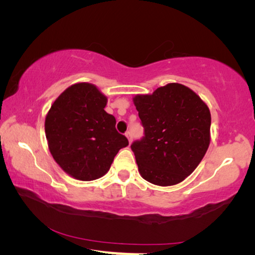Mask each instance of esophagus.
I'll list each match as a JSON object with an SVG mask.
<instances>
[{
    "label": "esophagus",
    "instance_id": "34e87169",
    "mask_svg": "<svg viewBox=\"0 0 255 255\" xmlns=\"http://www.w3.org/2000/svg\"><path fill=\"white\" fill-rule=\"evenodd\" d=\"M126 137L128 138L129 143H131V140H132V136H131V132H130V131H127V132H126Z\"/></svg>",
    "mask_w": 255,
    "mask_h": 255
}]
</instances>
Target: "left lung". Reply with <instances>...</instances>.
Returning <instances> with one entry per match:
<instances>
[{
	"mask_svg": "<svg viewBox=\"0 0 255 255\" xmlns=\"http://www.w3.org/2000/svg\"><path fill=\"white\" fill-rule=\"evenodd\" d=\"M145 136L131 144L138 171L148 182L167 187L189 176L210 143L209 108L179 83L133 98Z\"/></svg>",
	"mask_w": 255,
	"mask_h": 255,
	"instance_id": "8db88e82",
	"label": "left lung"
}]
</instances>
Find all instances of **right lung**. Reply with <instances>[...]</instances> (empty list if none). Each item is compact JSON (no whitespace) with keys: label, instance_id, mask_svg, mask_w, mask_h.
I'll use <instances>...</instances> for the list:
<instances>
[{"label":"right lung","instance_id":"obj_1","mask_svg":"<svg viewBox=\"0 0 255 255\" xmlns=\"http://www.w3.org/2000/svg\"><path fill=\"white\" fill-rule=\"evenodd\" d=\"M107 97L91 83L67 88L51 105L45 120L48 147L56 163L81 181L97 180L109 171L128 139L107 114Z\"/></svg>","mask_w":255,"mask_h":255}]
</instances>
